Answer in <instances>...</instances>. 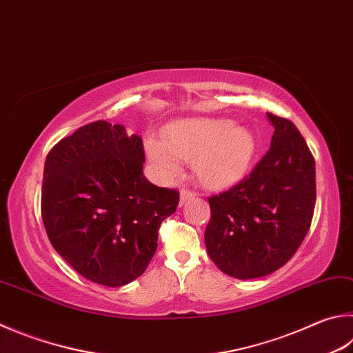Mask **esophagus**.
Returning <instances> with one entry per match:
<instances>
[{
	"mask_svg": "<svg viewBox=\"0 0 353 353\" xmlns=\"http://www.w3.org/2000/svg\"><path fill=\"white\" fill-rule=\"evenodd\" d=\"M193 197H196L194 191H190V190H187V188H183V190L181 191V203H185V202L190 201V199H193Z\"/></svg>",
	"mask_w": 353,
	"mask_h": 353,
	"instance_id": "34e87169",
	"label": "esophagus"
}]
</instances>
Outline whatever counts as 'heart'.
Returning <instances> with one entry per match:
<instances>
[{"label": "heart", "mask_w": 353, "mask_h": 353, "mask_svg": "<svg viewBox=\"0 0 353 353\" xmlns=\"http://www.w3.org/2000/svg\"><path fill=\"white\" fill-rule=\"evenodd\" d=\"M146 154L160 179L181 171L193 160L199 182L213 190L228 188L245 174L256 151L253 134L225 119H185L170 125L163 136H148Z\"/></svg>", "instance_id": "heart-1"}]
</instances>
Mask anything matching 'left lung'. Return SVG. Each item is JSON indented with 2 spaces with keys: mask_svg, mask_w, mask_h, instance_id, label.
<instances>
[{
  "mask_svg": "<svg viewBox=\"0 0 353 353\" xmlns=\"http://www.w3.org/2000/svg\"><path fill=\"white\" fill-rule=\"evenodd\" d=\"M270 150L233 188L208 197L205 245L219 270L238 279L276 272L309 232L316 201L315 159L290 120L267 112Z\"/></svg>",
  "mask_w": 353,
  "mask_h": 353,
  "instance_id": "8db88e82",
  "label": "left lung"
}]
</instances>
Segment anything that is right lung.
Instances as JSON below:
<instances>
[{"instance_id":"right-lung-1","label":"right lung","mask_w":353,"mask_h":353,"mask_svg":"<svg viewBox=\"0 0 353 353\" xmlns=\"http://www.w3.org/2000/svg\"><path fill=\"white\" fill-rule=\"evenodd\" d=\"M142 137L97 120L61 139L44 163L41 217L48 238L81 276L121 287L142 274L179 191L143 176Z\"/></svg>"}]
</instances>
